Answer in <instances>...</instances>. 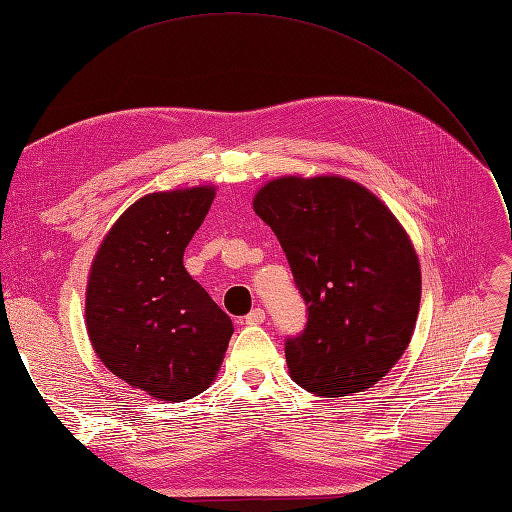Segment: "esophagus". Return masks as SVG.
I'll return each instance as SVG.
<instances>
[{"label":"esophagus","mask_w":512,"mask_h":512,"mask_svg":"<svg viewBox=\"0 0 512 512\" xmlns=\"http://www.w3.org/2000/svg\"><path fill=\"white\" fill-rule=\"evenodd\" d=\"M265 321V310L263 308H254L252 313L245 315V323L247 326H258V323Z\"/></svg>","instance_id":"1"}]
</instances>
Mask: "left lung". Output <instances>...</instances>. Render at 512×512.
<instances>
[{
  "label": "left lung",
  "mask_w": 512,
  "mask_h": 512,
  "mask_svg": "<svg viewBox=\"0 0 512 512\" xmlns=\"http://www.w3.org/2000/svg\"><path fill=\"white\" fill-rule=\"evenodd\" d=\"M308 306L284 343L291 378L321 397L371 389L402 358L421 302V269L400 221L358 182L284 176L254 197Z\"/></svg>",
  "instance_id": "8db88e82"
}]
</instances>
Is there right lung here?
Returning a JSON list of instances; mask_svg holds the SVG:
<instances>
[{
  "label": "right lung",
  "instance_id": "1",
  "mask_svg": "<svg viewBox=\"0 0 512 512\" xmlns=\"http://www.w3.org/2000/svg\"><path fill=\"white\" fill-rule=\"evenodd\" d=\"M215 186L149 193L106 234L86 284V330L99 360L134 389L184 402L213 384L232 319L184 269Z\"/></svg>",
  "mask_w": 512,
  "mask_h": 512
}]
</instances>
